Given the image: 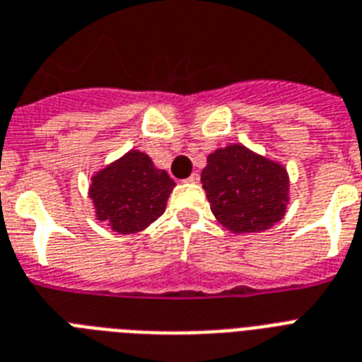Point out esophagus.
Instances as JSON below:
<instances>
[{"label": "esophagus", "instance_id": "esophagus-1", "mask_svg": "<svg viewBox=\"0 0 362 362\" xmlns=\"http://www.w3.org/2000/svg\"><path fill=\"white\" fill-rule=\"evenodd\" d=\"M199 180H201V176H199V173H193V175L189 176V178H187L186 182H189V184H197Z\"/></svg>", "mask_w": 362, "mask_h": 362}]
</instances>
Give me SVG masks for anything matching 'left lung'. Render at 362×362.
<instances>
[{"label": "left lung", "instance_id": "8db88e82", "mask_svg": "<svg viewBox=\"0 0 362 362\" xmlns=\"http://www.w3.org/2000/svg\"><path fill=\"white\" fill-rule=\"evenodd\" d=\"M201 182L212 214L233 233L264 231L286 214V169L240 144L210 153Z\"/></svg>", "mask_w": 362, "mask_h": 362}]
</instances>
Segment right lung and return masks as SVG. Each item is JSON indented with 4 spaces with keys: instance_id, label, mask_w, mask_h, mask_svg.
<instances>
[{
    "instance_id": "obj_1",
    "label": "right lung",
    "mask_w": 362,
    "mask_h": 362,
    "mask_svg": "<svg viewBox=\"0 0 362 362\" xmlns=\"http://www.w3.org/2000/svg\"><path fill=\"white\" fill-rule=\"evenodd\" d=\"M173 187L175 180L156 169L146 153L131 150L93 176L90 197L98 220L120 235H131L163 214Z\"/></svg>"
}]
</instances>
